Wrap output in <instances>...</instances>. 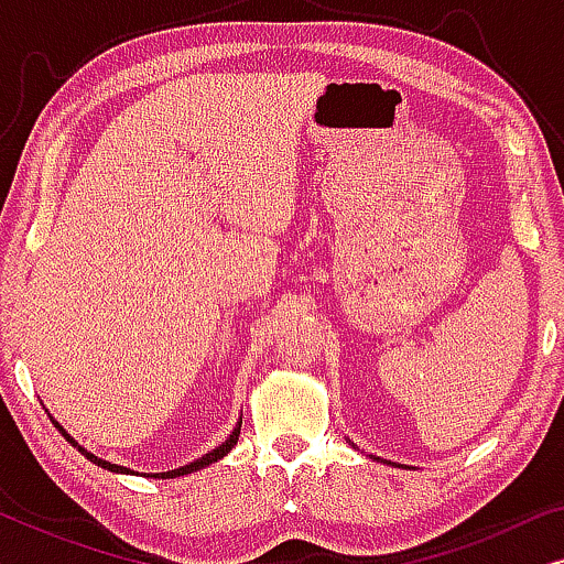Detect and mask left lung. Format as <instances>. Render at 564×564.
I'll list each match as a JSON object with an SVG mask.
<instances>
[{
	"label": "left lung",
	"mask_w": 564,
	"mask_h": 564,
	"mask_svg": "<svg viewBox=\"0 0 564 564\" xmlns=\"http://www.w3.org/2000/svg\"><path fill=\"white\" fill-rule=\"evenodd\" d=\"M351 446H354V449H357V444H354V442H349ZM369 459H380V457H375V454H369ZM388 465H395V462H388ZM400 467V465H398Z\"/></svg>",
	"instance_id": "1"
}]
</instances>
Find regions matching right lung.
Masks as SVG:
<instances>
[{"label": "right lung", "instance_id": "add662e5", "mask_svg": "<svg viewBox=\"0 0 564 564\" xmlns=\"http://www.w3.org/2000/svg\"><path fill=\"white\" fill-rule=\"evenodd\" d=\"M48 419L53 421V426H56L58 431H61V436H64L66 438V442L68 444H72V446H76V449H79L82 454H84V457H87L89 462H91V465H97V467H102V469H110V473H115V475H138V473H133V469H130V467H122V465H112V462H107V459H102V457H97V454H91V452H87V449H84V446L79 444V442H76V438L72 436V434H68V431L64 429V426H61V423L56 421V419H53V415L48 413ZM238 434H241V419H238V423H236V429L234 431H230V436L226 438V442H223V444H218V446H215V449H210V452H207V454H203V457H199V459H195V462H189V465H184V467H176V469H169V473H149V475H145V477H161V480H174V477H182V475H192V473H197V469H205V467H210V465H215V462H218V459H223V457H226V454L230 452V449H234V446H236V442H238Z\"/></svg>", "mask_w": 564, "mask_h": 564}]
</instances>
